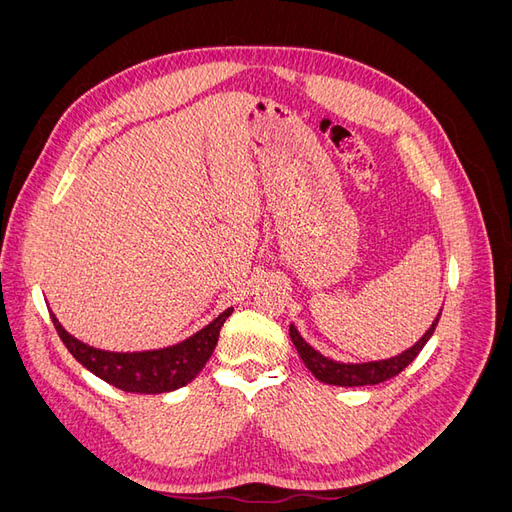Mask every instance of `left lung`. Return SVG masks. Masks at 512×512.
Here are the masks:
<instances>
[{
	"label": "left lung",
	"mask_w": 512,
	"mask_h": 512,
	"mask_svg": "<svg viewBox=\"0 0 512 512\" xmlns=\"http://www.w3.org/2000/svg\"><path fill=\"white\" fill-rule=\"evenodd\" d=\"M442 312L438 314V318L431 322L429 331L418 339V342L408 348L406 352H401L397 356H391V359H384V361H369V363H337L333 359H327V356L320 354L318 350H314L309 346L305 339L301 337V333L297 331L294 324H290V339L294 348L301 354L303 363L307 365V369L312 371V374L320 380V382H327V384H335V386H365V384H380L384 380H389L397 374H401L416 356L425 348V344L429 342V337L433 335L438 327V320H440Z\"/></svg>",
	"instance_id": "left-lung-1"
}]
</instances>
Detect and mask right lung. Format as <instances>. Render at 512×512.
I'll use <instances>...</instances> for the list:
<instances>
[{
    "mask_svg": "<svg viewBox=\"0 0 512 512\" xmlns=\"http://www.w3.org/2000/svg\"><path fill=\"white\" fill-rule=\"evenodd\" d=\"M232 314V307L222 312L205 329H200L181 344H175L162 350H145V352H108L94 346L83 344L81 339L70 335L61 327L55 314H51L55 329L66 344L70 354L87 367L91 374H96L104 382L117 386L126 393H168L181 389L192 382L203 371L209 356L218 346V337L222 324Z\"/></svg>",
    "mask_w": 512,
    "mask_h": 512,
    "instance_id": "right-lung-1",
    "label": "right lung"
}]
</instances>
